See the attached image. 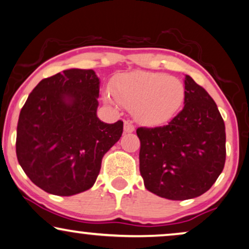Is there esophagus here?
<instances>
[{"label": "esophagus", "mask_w": 249, "mask_h": 249, "mask_svg": "<svg viewBox=\"0 0 249 249\" xmlns=\"http://www.w3.org/2000/svg\"><path fill=\"white\" fill-rule=\"evenodd\" d=\"M124 131L126 132V133H131V132H133V131H134L133 124H132L131 122L125 121V122H124Z\"/></svg>", "instance_id": "1"}]
</instances>
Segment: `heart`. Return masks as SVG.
I'll list each match as a JSON object with an SVG mask.
<instances>
[{
  "label": "heart",
  "mask_w": 249,
  "mask_h": 249,
  "mask_svg": "<svg viewBox=\"0 0 249 249\" xmlns=\"http://www.w3.org/2000/svg\"><path fill=\"white\" fill-rule=\"evenodd\" d=\"M184 84L165 73L133 71L118 75L103 92L110 106H124L141 124L155 126L177 115L185 101Z\"/></svg>",
  "instance_id": "heart-1"
}]
</instances>
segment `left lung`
<instances>
[{"mask_svg": "<svg viewBox=\"0 0 249 249\" xmlns=\"http://www.w3.org/2000/svg\"><path fill=\"white\" fill-rule=\"evenodd\" d=\"M184 108L168 125L139 127L144 187L169 200L206 193L225 164V125L207 90L185 75Z\"/></svg>", "mask_w": 249, "mask_h": 249, "instance_id": "1", "label": "left lung"}]
</instances>
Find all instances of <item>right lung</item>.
<instances>
[{"instance_id":"obj_1","label":"right lung","mask_w":249,"mask_h":249,"mask_svg":"<svg viewBox=\"0 0 249 249\" xmlns=\"http://www.w3.org/2000/svg\"><path fill=\"white\" fill-rule=\"evenodd\" d=\"M100 79L93 70L69 69L36 85L21 109L16 153L32 182L70 196L89 190L105 154L121 139L123 122L96 115Z\"/></svg>"}]
</instances>
